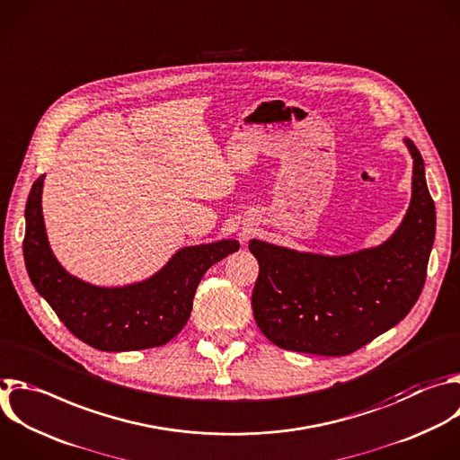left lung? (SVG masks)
<instances>
[{
    "label": "left lung",
    "mask_w": 460,
    "mask_h": 460,
    "mask_svg": "<svg viewBox=\"0 0 460 460\" xmlns=\"http://www.w3.org/2000/svg\"><path fill=\"white\" fill-rule=\"evenodd\" d=\"M411 202L401 227L379 247L345 256L297 252L260 240L252 313L276 347L316 356H349L397 325L426 281L435 238V204L424 161L411 140Z\"/></svg>",
    "instance_id": "8db88e82"
}]
</instances>
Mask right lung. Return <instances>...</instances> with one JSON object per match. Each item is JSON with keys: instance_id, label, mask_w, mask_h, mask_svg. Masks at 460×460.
<instances>
[{"instance_id": "obj_1", "label": "right lung", "mask_w": 460, "mask_h": 460, "mask_svg": "<svg viewBox=\"0 0 460 460\" xmlns=\"http://www.w3.org/2000/svg\"><path fill=\"white\" fill-rule=\"evenodd\" d=\"M43 175L25 208L23 256L36 290L63 325L86 345L126 352L166 345L190 320L193 297L206 270L238 251L236 240L181 249L163 270L135 285L104 288L68 274L54 258L41 213Z\"/></svg>"}]
</instances>
